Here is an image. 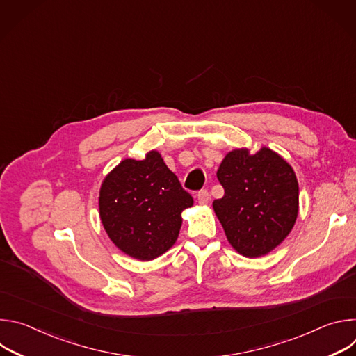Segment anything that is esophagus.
Wrapping results in <instances>:
<instances>
[{
  "mask_svg": "<svg viewBox=\"0 0 356 356\" xmlns=\"http://www.w3.org/2000/svg\"><path fill=\"white\" fill-rule=\"evenodd\" d=\"M197 200H198L200 204H207V202L210 201V194H209V191H207V190H200V191L197 193Z\"/></svg>",
  "mask_w": 356,
  "mask_h": 356,
  "instance_id": "34e87169",
  "label": "esophagus"
}]
</instances>
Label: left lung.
<instances>
[{
	"label": "left lung",
	"mask_w": 356,
	"mask_h": 356,
	"mask_svg": "<svg viewBox=\"0 0 356 356\" xmlns=\"http://www.w3.org/2000/svg\"><path fill=\"white\" fill-rule=\"evenodd\" d=\"M217 177L224 197L213 209L228 242L246 258H259L280 245L298 214V183L291 166L269 147L250 155L235 149Z\"/></svg>",
	"instance_id": "8db88e82"
}]
</instances>
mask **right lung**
Returning <instances> with one entry per match:
<instances>
[{"label": "right lung", "mask_w": 356, "mask_h": 356, "mask_svg": "<svg viewBox=\"0 0 356 356\" xmlns=\"http://www.w3.org/2000/svg\"><path fill=\"white\" fill-rule=\"evenodd\" d=\"M191 206L193 197L156 150L143 161H122L106 176L98 197L110 239L139 261L155 259L175 245L181 211Z\"/></svg>", "instance_id": "1"}]
</instances>
